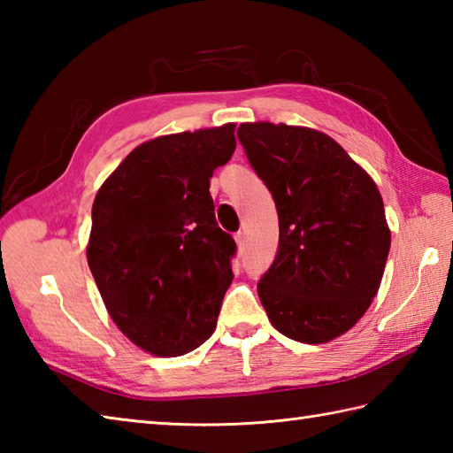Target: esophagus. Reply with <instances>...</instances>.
<instances>
[{
  "label": "esophagus",
  "instance_id": "1",
  "mask_svg": "<svg viewBox=\"0 0 453 453\" xmlns=\"http://www.w3.org/2000/svg\"><path fill=\"white\" fill-rule=\"evenodd\" d=\"M235 242H237L239 249H243L245 247V234L243 232H237L235 234Z\"/></svg>",
  "mask_w": 453,
  "mask_h": 453
}]
</instances>
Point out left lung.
Here are the masks:
<instances>
[{
  "label": "left lung",
  "instance_id": "1",
  "mask_svg": "<svg viewBox=\"0 0 453 453\" xmlns=\"http://www.w3.org/2000/svg\"><path fill=\"white\" fill-rule=\"evenodd\" d=\"M237 138L278 211V253L257 284L268 319L288 339L329 342L381 284L391 234L380 190L319 130L245 122Z\"/></svg>",
  "mask_w": 453,
  "mask_h": 453
}]
</instances>
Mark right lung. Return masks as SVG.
Wrapping results in <instances>:
<instances>
[{
	"mask_svg": "<svg viewBox=\"0 0 453 453\" xmlns=\"http://www.w3.org/2000/svg\"><path fill=\"white\" fill-rule=\"evenodd\" d=\"M235 124L143 142L103 182L88 263L107 311L156 356L214 333L234 280V237L218 227L210 177L235 151Z\"/></svg>",
	"mask_w": 453,
	"mask_h": 453,
	"instance_id": "right-lung-1",
	"label": "right lung"
}]
</instances>
